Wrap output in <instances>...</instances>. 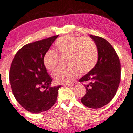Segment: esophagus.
<instances>
[{
    "instance_id": "esophagus-1",
    "label": "esophagus",
    "mask_w": 133,
    "mask_h": 133,
    "mask_svg": "<svg viewBox=\"0 0 133 133\" xmlns=\"http://www.w3.org/2000/svg\"><path fill=\"white\" fill-rule=\"evenodd\" d=\"M74 84H64V86H68V87H72Z\"/></svg>"
}]
</instances>
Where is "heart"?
Segmentation results:
<instances>
[{"instance_id": "obj_1", "label": "heart", "mask_w": 133, "mask_h": 133, "mask_svg": "<svg viewBox=\"0 0 133 133\" xmlns=\"http://www.w3.org/2000/svg\"><path fill=\"white\" fill-rule=\"evenodd\" d=\"M57 52L66 56L65 68L58 69L53 73L54 81L59 84L71 83L81 74H86L94 68L98 59L97 46L92 40L87 37L65 36L57 39L54 44ZM57 54L49 50L44 54L43 63L48 71L56 68Z\"/></svg>"}]
</instances>
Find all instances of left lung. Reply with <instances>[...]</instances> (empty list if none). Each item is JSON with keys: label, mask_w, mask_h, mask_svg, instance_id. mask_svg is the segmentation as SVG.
Instances as JSON below:
<instances>
[{"label": "left lung", "mask_w": 133, "mask_h": 133, "mask_svg": "<svg viewBox=\"0 0 133 133\" xmlns=\"http://www.w3.org/2000/svg\"><path fill=\"white\" fill-rule=\"evenodd\" d=\"M98 51L94 68L79 79L85 82L86 94L81 99L84 106L97 109L108 104L115 96L120 82L121 64L115 50L106 39L90 35Z\"/></svg>", "instance_id": "left-lung-1"}]
</instances>
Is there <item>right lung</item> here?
Returning a JSON list of instances; mask_svg holds the SVG:
<instances>
[{
	"mask_svg": "<svg viewBox=\"0 0 133 133\" xmlns=\"http://www.w3.org/2000/svg\"><path fill=\"white\" fill-rule=\"evenodd\" d=\"M59 36L23 46L15 55L9 81L17 101L32 113L49 109L56 102L61 86L51 87L52 79L43 63L44 54Z\"/></svg>",
	"mask_w": 133,
	"mask_h": 133,
	"instance_id": "obj_1",
	"label": "right lung"
}]
</instances>
